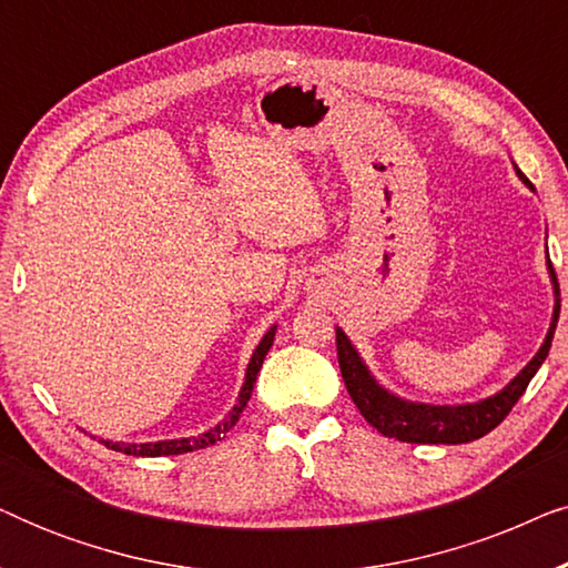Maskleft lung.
<instances>
[{
    "label": "left lung",
    "instance_id": "obj_1",
    "mask_svg": "<svg viewBox=\"0 0 568 568\" xmlns=\"http://www.w3.org/2000/svg\"><path fill=\"white\" fill-rule=\"evenodd\" d=\"M519 178L532 189V183L527 181L523 173H519ZM550 276H554L556 284V310L546 344L540 346V352L532 356V362L527 364L501 393H496L486 400L468 403V406H422V403H406L395 398V395H387L383 387L369 377L359 354L354 352L352 341L344 336V331H338V367L341 375H344L346 390L356 403V408H359V414L367 418V424L375 426L383 437L410 442V445H463V442L480 439L484 434L496 429V426L509 416V410L515 408V403L523 398V393L527 390V385H530L535 372H538L540 364L546 362L550 341H554L558 313H561V292H558V278L554 266H550Z\"/></svg>",
    "mask_w": 568,
    "mask_h": 568
}]
</instances>
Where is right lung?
<instances>
[{
	"mask_svg": "<svg viewBox=\"0 0 568 568\" xmlns=\"http://www.w3.org/2000/svg\"><path fill=\"white\" fill-rule=\"evenodd\" d=\"M274 333L276 328H271L263 341L255 348L251 364H247V375H245V385L243 390H240V398H237V406L232 408V414L224 418L220 426H214L212 432L201 434V437H189V439H170V442H150V445H121V442H105L100 439L108 449H115V453H126V455H136V457H162V455H181V453H191V449H201L206 445H214V442H220L224 434H227L235 422L243 414V408L247 406V400H251V393H253V385H255V377H258L261 372V364L266 359L271 344H274Z\"/></svg>",
	"mask_w": 568,
	"mask_h": 568,
	"instance_id": "1",
	"label": "right lung"
}]
</instances>
